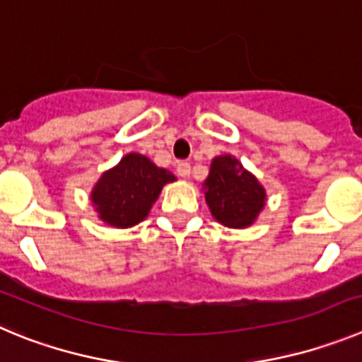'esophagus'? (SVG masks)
Masks as SVG:
<instances>
[{
    "instance_id": "obj_1",
    "label": "esophagus",
    "mask_w": 362,
    "mask_h": 362,
    "mask_svg": "<svg viewBox=\"0 0 362 362\" xmlns=\"http://www.w3.org/2000/svg\"><path fill=\"white\" fill-rule=\"evenodd\" d=\"M177 173H178V177H182V178L189 177V173H191V164H189V162H185V160L178 162Z\"/></svg>"
}]
</instances>
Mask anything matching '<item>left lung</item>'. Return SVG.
Returning a JSON list of instances; mask_svg holds the SVG:
<instances>
[{"mask_svg": "<svg viewBox=\"0 0 362 362\" xmlns=\"http://www.w3.org/2000/svg\"><path fill=\"white\" fill-rule=\"evenodd\" d=\"M205 200L220 223L234 229L250 226L265 205V189L230 155L216 157L205 180Z\"/></svg>", "mask_w": 362, "mask_h": 362, "instance_id": "1", "label": "left lung"}]
</instances>
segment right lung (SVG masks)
<instances>
[{
	"instance_id": "add662e5",
	"label": "right lung",
	"mask_w": 362,
	"mask_h": 362,
	"mask_svg": "<svg viewBox=\"0 0 362 362\" xmlns=\"http://www.w3.org/2000/svg\"><path fill=\"white\" fill-rule=\"evenodd\" d=\"M175 177L149 158L129 153L106 171L92 193L100 220L113 227H132L144 220L162 187Z\"/></svg>"
}]
</instances>
